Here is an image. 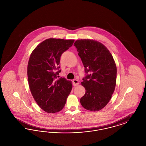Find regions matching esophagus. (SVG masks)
<instances>
[{"label":"esophagus","instance_id":"esophagus-1","mask_svg":"<svg viewBox=\"0 0 146 146\" xmlns=\"http://www.w3.org/2000/svg\"><path fill=\"white\" fill-rule=\"evenodd\" d=\"M73 86H76L78 84H79V82L78 80L76 79H74L73 80Z\"/></svg>","mask_w":146,"mask_h":146}]
</instances>
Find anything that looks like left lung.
<instances>
[{
	"label": "left lung",
	"mask_w": 146,
	"mask_h": 146,
	"mask_svg": "<svg viewBox=\"0 0 146 146\" xmlns=\"http://www.w3.org/2000/svg\"><path fill=\"white\" fill-rule=\"evenodd\" d=\"M74 45L79 52L85 72L89 73L81 83L86 91L80 98V104L88 111H98L109 102L115 90L116 64L109 50L100 42L79 39Z\"/></svg>",
	"instance_id": "1"
}]
</instances>
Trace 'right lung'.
<instances>
[{"label":"right lung","instance_id":"obj_1","mask_svg":"<svg viewBox=\"0 0 146 146\" xmlns=\"http://www.w3.org/2000/svg\"><path fill=\"white\" fill-rule=\"evenodd\" d=\"M74 42L49 38L40 43L30 55L27 66L30 91L36 104L47 113L62 110L72 90L70 81L56 78L61 72V56Z\"/></svg>","mask_w":146,"mask_h":146}]
</instances>
